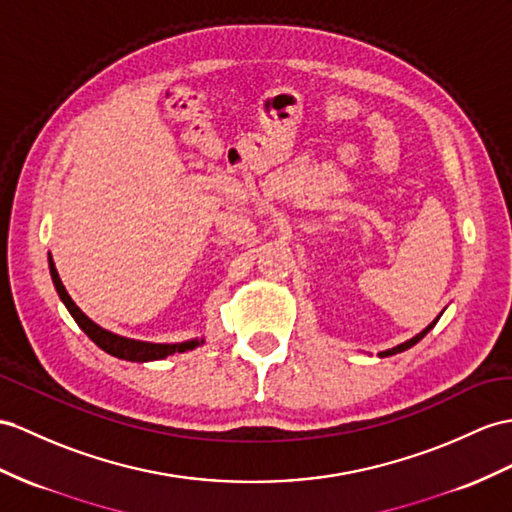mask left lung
I'll return each mask as SVG.
<instances>
[{"instance_id":"8db88e82","label":"left lung","mask_w":512,"mask_h":512,"mask_svg":"<svg viewBox=\"0 0 512 512\" xmlns=\"http://www.w3.org/2000/svg\"><path fill=\"white\" fill-rule=\"evenodd\" d=\"M436 321H439V317H436L432 323H430V326L426 328V330H423V332H419L417 336H413V339H410V341H406V343H402V345H397V347H393V350H386V352H380V356L382 358H386V356H393V354H400V352H404V350H408V347H413L415 343H419L421 339H423V336H426L432 328H434V323Z\"/></svg>"}]
</instances>
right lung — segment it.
<instances>
[{
    "mask_svg": "<svg viewBox=\"0 0 512 512\" xmlns=\"http://www.w3.org/2000/svg\"><path fill=\"white\" fill-rule=\"evenodd\" d=\"M49 273H52V280H54V286L56 291L62 299V304L67 306V310L71 313V317L76 319L78 326L84 330V334L89 336V339L97 345L102 347V350L110 356H117L121 360H132V363H147V360H160V358H167L171 354L176 352H189V350H195V347L199 343L204 341H186V343H145V341H134V339H126V336H119V334H112L104 328H99L95 321H91L89 317H86L82 310L76 306V302L69 297L67 289L62 286L60 282V276L56 271V265L52 256H49Z\"/></svg>",
    "mask_w": 512,
    "mask_h": 512,
    "instance_id": "right-lung-1",
    "label": "right lung"
}]
</instances>
